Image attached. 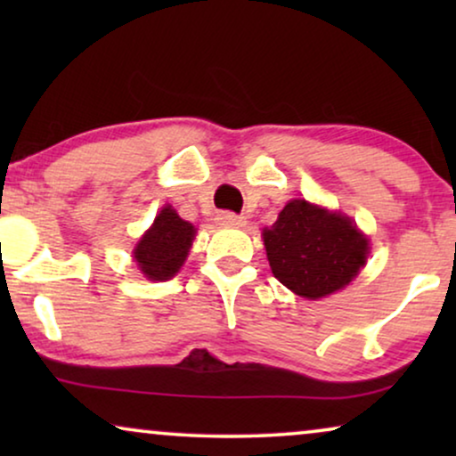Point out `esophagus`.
Masks as SVG:
<instances>
[{
	"instance_id": "34e87169",
	"label": "esophagus",
	"mask_w": 456,
	"mask_h": 456,
	"mask_svg": "<svg viewBox=\"0 0 456 456\" xmlns=\"http://www.w3.org/2000/svg\"><path fill=\"white\" fill-rule=\"evenodd\" d=\"M217 224H222V226H234V228H242L247 224V217L245 216H236L232 211H222V214H217Z\"/></svg>"
}]
</instances>
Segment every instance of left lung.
I'll return each mask as SVG.
<instances>
[{
    "label": "left lung",
    "instance_id": "obj_1",
    "mask_svg": "<svg viewBox=\"0 0 456 456\" xmlns=\"http://www.w3.org/2000/svg\"><path fill=\"white\" fill-rule=\"evenodd\" d=\"M272 273L295 295L328 297L353 282L370 255V240L351 217L292 199L264 228Z\"/></svg>",
    "mask_w": 456,
    "mask_h": 456
}]
</instances>
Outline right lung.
Wrapping results in <instances>:
<instances>
[{
    "mask_svg": "<svg viewBox=\"0 0 456 456\" xmlns=\"http://www.w3.org/2000/svg\"><path fill=\"white\" fill-rule=\"evenodd\" d=\"M197 230L192 224L184 222L183 217L166 205L155 216L151 228L136 242L133 257L147 280H170L178 273L186 261Z\"/></svg>",
    "mask_w": 456,
    "mask_h": 456,
    "instance_id": "1",
    "label": "right lung"
}]
</instances>
